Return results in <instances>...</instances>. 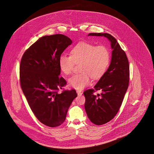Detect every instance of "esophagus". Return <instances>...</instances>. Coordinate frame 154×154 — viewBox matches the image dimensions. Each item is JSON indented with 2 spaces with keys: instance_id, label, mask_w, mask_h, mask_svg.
<instances>
[{
  "instance_id": "1",
  "label": "esophagus",
  "mask_w": 154,
  "mask_h": 154,
  "mask_svg": "<svg viewBox=\"0 0 154 154\" xmlns=\"http://www.w3.org/2000/svg\"><path fill=\"white\" fill-rule=\"evenodd\" d=\"M77 93L79 96H81L83 94V93L81 91H77Z\"/></svg>"
}]
</instances>
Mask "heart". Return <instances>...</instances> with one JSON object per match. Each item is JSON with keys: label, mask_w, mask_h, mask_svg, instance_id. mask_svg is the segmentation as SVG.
I'll return each instance as SVG.
<instances>
[{"label": "heart", "mask_w": 154, "mask_h": 154, "mask_svg": "<svg viewBox=\"0 0 154 154\" xmlns=\"http://www.w3.org/2000/svg\"><path fill=\"white\" fill-rule=\"evenodd\" d=\"M58 62L62 72L65 75L72 72L74 63H80L79 71L81 72L69 79L68 85L81 91L91 84V77L99 79L106 72L110 62V52L105 46H96L92 43L82 42L71 49L70 57L62 55Z\"/></svg>", "instance_id": "heart-1"}]
</instances>
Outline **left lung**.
<instances>
[{
  "label": "left lung",
  "mask_w": 154,
  "mask_h": 154,
  "mask_svg": "<svg viewBox=\"0 0 154 154\" xmlns=\"http://www.w3.org/2000/svg\"><path fill=\"white\" fill-rule=\"evenodd\" d=\"M88 35L103 36L111 43L112 49L110 65L94 89L84 92L85 111L92 123L106 124L116 116L122 104L129 83V63L125 52L116 38L108 33H89ZM100 90V95L93 92Z\"/></svg>",
  "instance_id": "obj_1"
}]
</instances>
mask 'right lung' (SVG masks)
I'll return each mask as SVG.
<instances>
[{
    "mask_svg": "<svg viewBox=\"0 0 154 154\" xmlns=\"http://www.w3.org/2000/svg\"><path fill=\"white\" fill-rule=\"evenodd\" d=\"M71 43L61 34L43 36L24 52L20 63L21 86L31 111L41 123L51 127L64 122L77 96L74 89L58 93L66 84L60 76L59 58Z\"/></svg>",
    "mask_w": 154,
    "mask_h": 154,
    "instance_id": "1",
    "label": "right lung"
}]
</instances>
